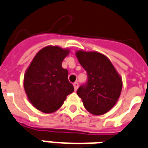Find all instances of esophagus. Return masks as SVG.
Returning <instances> with one entry per match:
<instances>
[{"label":"esophagus","instance_id":"1","mask_svg":"<svg viewBox=\"0 0 148 148\" xmlns=\"http://www.w3.org/2000/svg\"><path fill=\"white\" fill-rule=\"evenodd\" d=\"M73 85H74V90H77V87H78V82H75Z\"/></svg>","mask_w":148,"mask_h":148}]
</instances>
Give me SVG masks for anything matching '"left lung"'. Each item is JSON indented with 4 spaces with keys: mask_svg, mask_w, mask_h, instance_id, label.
<instances>
[{
    "mask_svg": "<svg viewBox=\"0 0 148 148\" xmlns=\"http://www.w3.org/2000/svg\"><path fill=\"white\" fill-rule=\"evenodd\" d=\"M76 56L87 74V82L77 89V95L90 113H106L120 96L122 78L110 60L100 53L79 50Z\"/></svg>",
    "mask_w": 148,
    "mask_h": 148,
    "instance_id": "8db88e82",
    "label": "left lung"
}]
</instances>
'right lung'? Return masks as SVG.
<instances>
[{"label":"right lung","mask_w":148,"mask_h":148,"mask_svg":"<svg viewBox=\"0 0 148 148\" xmlns=\"http://www.w3.org/2000/svg\"><path fill=\"white\" fill-rule=\"evenodd\" d=\"M69 49L46 46L36 54L24 76V88L29 102L44 113L58 110L74 91L68 71L62 66Z\"/></svg>","instance_id":"obj_1"}]
</instances>
